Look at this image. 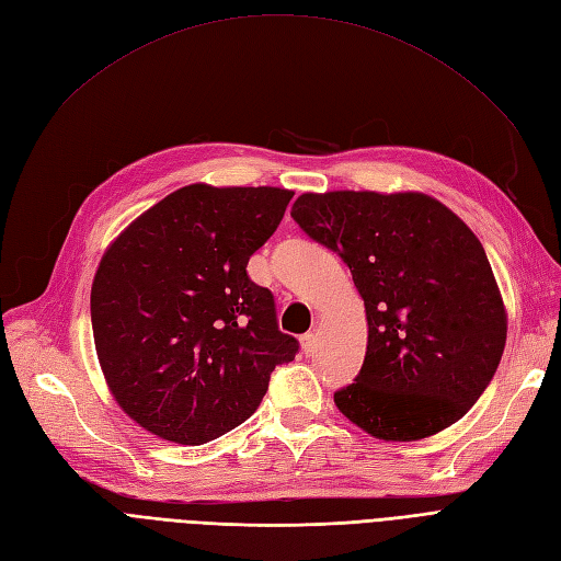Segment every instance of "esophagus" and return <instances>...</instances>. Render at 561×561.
<instances>
[{"mask_svg":"<svg viewBox=\"0 0 561 561\" xmlns=\"http://www.w3.org/2000/svg\"><path fill=\"white\" fill-rule=\"evenodd\" d=\"M316 343H318L316 331H308V333L301 335V347H304V352H306L308 356H310L312 352H316Z\"/></svg>","mask_w":561,"mask_h":561,"instance_id":"esophagus-1","label":"esophagus"}]
</instances>
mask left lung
<instances>
[{
    "mask_svg": "<svg viewBox=\"0 0 561 561\" xmlns=\"http://www.w3.org/2000/svg\"><path fill=\"white\" fill-rule=\"evenodd\" d=\"M293 218L343 257L366 306L364 366L333 393L335 408L387 442L462 419L506 343L504 301L477 234L423 193H304Z\"/></svg>",
    "mask_w": 561,
    "mask_h": 561,
    "instance_id": "obj_1",
    "label": "left lung"
}]
</instances>
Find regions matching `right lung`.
Returning <instances> with one entry per match:
<instances>
[{
    "mask_svg": "<svg viewBox=\"0 0 561 561\" xmlns=\"http://www.w3.org/2000/svg\"><path fill=\"white\" fill-rule=\"evenodd\" d=\"M293 195L191 184L110 243L92 283L94 343L112 396L145 431L191 446L230 433L299 352L274 295L245 274Z\"/></svg>",
    "mask_w": 561,
    "mask_h": 561,
    "instance_id": "1",
    "label": "right lung"
}]
</instances>
